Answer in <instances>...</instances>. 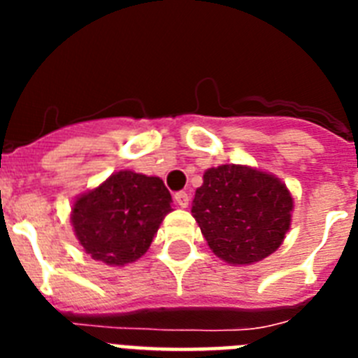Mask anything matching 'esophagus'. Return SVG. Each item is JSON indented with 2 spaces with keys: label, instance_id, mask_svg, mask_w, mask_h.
<instances>
[{
  "label": "esophagus",
  "instance_id": "1",
  "mask_svg": "<svg viewBox=\"0 0 358 358\" xmlns=\"http://www.w3.org/2000/svg\"><path fill=\"white\" fill-rule=\"evenodd\" d=\"M173 199H176V202H177V204H179V206H181V208L188 206L189 195L186 194V192H177V194L173 195Z\"/></svg>",
  "mask_w": 358,
  "mask_h": 358
}]
</instances>
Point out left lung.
<instances>
[{
	"instance_id": "8db88e82",
	"label": "left lung",
	"mask_w": 358,
	"mask_h": 358,
	"mask_svg": "<svg viewBox=\"0 0 358 358\" xmlns=\"http://www.w3.org/2000/svg\"><path fill=\"white\" fill-rule=\"evenodd\" d=\"M292 197L274 176L222 164L204 172L192 215L211 251L233 265H251L273 255L290 226Z\"/></svg>"
}]
</instances>
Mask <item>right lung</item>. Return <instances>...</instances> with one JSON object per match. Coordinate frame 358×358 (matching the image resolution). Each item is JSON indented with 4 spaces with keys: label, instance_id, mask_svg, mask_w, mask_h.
Instances as JSON below:
<instances>
[{
    "label": "right lung",
    "instance_id": "add662e5",
    "mask_svg": "<svg viewBox=\"0 0 358 358\" xmlns=\"http://www.w3.org/2000/svg\"><path fill=\"white\" fill-rule=\"evenodd\" d=\"M169 211L172 195L159 177L123 170L77 199L71 222L93 260L125 265L147 252Z\"/></svg>",
    "mask_w": 358,
    "mask_h": 358
}]
</instances>
